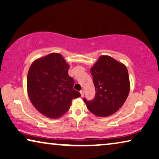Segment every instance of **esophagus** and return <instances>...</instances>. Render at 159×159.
Listing matches in <instances>:
<instances>
[{"label": "esophagus", "mask_w": 159, "mask_h": 159, "mask_svg": "<svg viewBox=\"0 0 159 159\" xmlns=\"http://www.w3.org/2000/svg\"><path fill=\"white\" fill-rule=\"evenodd\" d=\"M80 95H81V96L83 97L84 96V90H81V91H80Z\"/></svg>", "instance_id": "obj_1"}]
</instances>
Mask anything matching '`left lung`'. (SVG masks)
Returning <instances> with one entry per match:
<instances>
[{"label":"left lung","instance_id":"8db88e82","mask_svg":"<svg viewBox=\"0 0 159 159\" xmlns=\"http://www.w3.org/2000/svg\"><path fill=\"white\" fill-rule=\"evenodd\" d=\"M90 72L96 96L90 101L84 99L87 108L98 117L113 114L122 107L130 91L126 66L109 56H101Z\"/></svg>","mask_w":159,"mask_h":159}]
</instances>
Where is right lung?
<instances>
[{"label":"right lung","mask_w":159,"mask_h":159,"mask_svg":"<svg viewBox=\"0 0 159 159\" xmlns=\"http://www.w3.org/2000/svg\"><path fill=\"white\" fill-rule=\"evenodd\" d=\"M69 65L57 53L34 61L28 70L27 91L38 111L50 118H58L69 110L71 101L80 96L73 89L68 75Z\"/></svg>","instance_id":"right-lung-1"}]
</instances>
